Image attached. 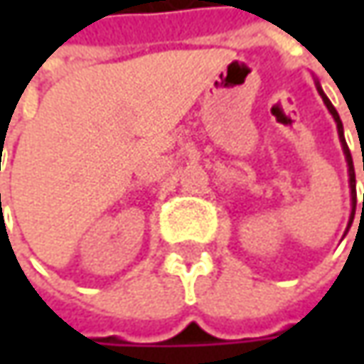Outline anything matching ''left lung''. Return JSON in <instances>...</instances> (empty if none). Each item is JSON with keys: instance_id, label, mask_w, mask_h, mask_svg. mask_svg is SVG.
<instances>
[{"instance_id": "8db88e82", "label": "left lung", "mask_w": 364, "mask_h": 364, "mask_svg": "<svg viewBox=\"0 0 364 364\" xmlns=\"http://www.w3.org/2000/svg\"><path fill=\"white\" fill-rule=\"evenodd\" d=\"M316 89L320 92V97H322V101H324V105L330 111V115H332V119L336 123V129H338V139H341V146H343L344 151V158H346V166H348V186H350V218H348V227H346V232L350 229V225H353V218H355V210H357V180H355V166H353V156H350V149L346 146V139H344V127H343V121L338 117V113H336V109L334 105L330 103V99L324 95L322 91V87H320V82L316 80ZM363 213H364V196H363ZM344 232V235H346Z\"/></svg>"}]
</instances>
